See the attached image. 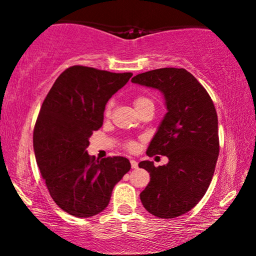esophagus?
<instances>
[{
	"label": "esophagus",
	"mask_w": 256,
	"mask_h": 256,
	"mask_svg": "<svg viewBox=\"0 0 256 256\" xmlns=\"http://www.w3.org/2000/svg\"><path fill=\"white\" fill-rule=\"evenodd\" d=\"M130 162H131V167H132V168H137V167H138V162H137L136 160H131Z\"/></svg>",
	"instance_id": "obj_1"
}]
</instances>
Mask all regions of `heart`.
<instances>
[{"mask_svg": "<svg viewBox=\"0 0 256 256\" xmlns=\"http://www.w3.org/2000/svg\"><path fill=\"white\" fill-rule=\"evenodd\" d=\"M134 107H136V110H140V108L146 107V106L152 104V101L149 98H146V96L138 95L134 98ZM110 110H112V104H108L107 107H106V110H104L106 116H110ZM125 146H126V149H128V150L132 152L137 148V144H136V142H134V140H128V142H126Z\"/></svg>", "mask_w": 256, "mask_h": 256, "instance_id": "b5f03b06", "label": "heart"}]
</instances>
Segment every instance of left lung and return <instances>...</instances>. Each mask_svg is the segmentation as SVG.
<instances>
[{
    "instance_id": "obj_1",
    "label": "left lung",
    "mask_w": 256,
    "mask_h": 256,
    "mask_svg": "<svg viewBox=\"0 0 256 256\" xmlns=\"http://www.w3.org/2000/svg\"><path fill=\"white\" fill-rule=\"evenodd\" d=\"M132 83L164 94L167 113L146 155H165L168 164L155 167L140 161L150 182L140 198L149 213L172 219L189 212L212 182L219 155L218 116L206 89L184 68H158L132 78Z\"/></svg>"
}]
</instances>
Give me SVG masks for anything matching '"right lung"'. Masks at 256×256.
I'll return each mask as SVG.
<instances>
[{
	"mask_svg": "<svg viewBox=\"0 0 256 256\" xmlns=\"http://www.w3.org/2000/svg\"><path fill=\"white\" fill-rule=\"evenodd\" d=\"M131 77L72 66L58 76L43 101L34 130V155L52 198L71 216L101 213L114 185L130 171L126 158L96 160L86 148L92 132L104 124L108 100Z\"/></svg>",
	"mask_w": 256,
	"mask_h": 256,
	"instance_id": "obj_1",
	"label": "right lung"
}]
</instances>
